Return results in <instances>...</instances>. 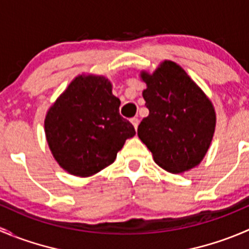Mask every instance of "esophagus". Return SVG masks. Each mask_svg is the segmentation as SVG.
Wrapping results in <instances>:
<instances>
[{
  "instance_id": "34e87169",
  "label": "esophagus",
  "mask_w": 249,
  "mask_h": 249,
  "mask_svg": "<svg viewBox=\"0 0 249 249\" xmlns=\"http://www.w3.org/2000/svg\"><path fill=\"white\" fill-rule=\"evenodd\" d=\"M130 122H131V124L134 125V127H135V129H137V126H139V123H140V120L137 119V118H132V119L130 120Z\"/></svg>"
}]
</instances>
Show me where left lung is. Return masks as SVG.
<instances>
[{"label": "left lung", "instance_id": "obj_1", "mask_svg": "<svg viewBox=\"0 0 249 249\" xmlns=\"http://www.w3.org/2000/svg\"><path fill=\"white\" fill-rule=\"evenodd\" d=\"M148 108L137 129L160 168L173 174L195 168L206 156L214 130L211 100L178 64L164 60L152 74L141 71Z\"/></svg>", "mask_w": 249, "mask_h": 249}]
</instances>
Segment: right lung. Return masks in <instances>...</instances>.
Here are the masks:
<instances>
[{"mask_svg": "<svg viewBox=\"0 0 249 249\" xmlns=\"http://www.w3.org/2000/svg\"><path fill=\"white\" fill-rule=\"evenodd\" d=\"M120 100L101 75H79L46 114L45 134L53 157L75 176H91L110 165L134 126L119 114Z\"/></svg>", "mask_w": 249, "mask_h": 249, "instance_id": "add662e5", "label": "right lung"}]
</instances>
